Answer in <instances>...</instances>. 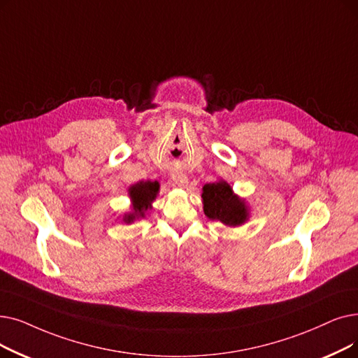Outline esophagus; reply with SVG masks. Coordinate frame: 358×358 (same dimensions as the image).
Instances as JSON below:
<instances>
[{
    "mask_svg": "<svg viewBox=\"0 0 358 358\" xmlns=\"http://www.w3.org/2000/svg\"><path fill=\"white\" fill-rule=\"evenodd\" d=\"M173 180H174V182H176L177 185H180V187H185V184L189 182L187 176L182 174V173H176V174H173Z\"/></svg>",
    "mask_w": 358,
    "mask_h": 358,
    "instance_id": "esophagus-1",
    "label": "esophagus"
}]
</instances>
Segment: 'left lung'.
<instances>
[{"label": "left lung", "instance_id": "left-lung-1", "mask_svg": "<svg viewBox=\"0 0 358 358\" xmlns=\"http://www.w3.org/2000/svg\"><path fill=\"white\" fill-rule=\"evenodd\" d=\"M203 212L212 221H221L228 227H238L248 220L245 200L232 192L231 185L220 180L203 185Z\"/></svg>", "mask_w": 358, "mask_h": 358}]
</instances>
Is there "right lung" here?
Wrapping results in <instances>:
<instances>
[{"mask_svg": "<svg viewBox=\"0 0 358 358\" xmlns=\"http://www.w3.org/2000/svg\"><path fill=\"white\" fill-rule=\"evenodd\" d=\"M159 192L158 181H138L129 189V196L131 199L133 212L124 215V222H133L136 217H143L145 212L152 208V201L157 199Z\"/></svg>", "mask_w": 358, "mask_h": 358, "instance_id": "add662e5", "label": "right lung"}]
</instances>
